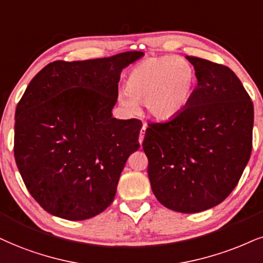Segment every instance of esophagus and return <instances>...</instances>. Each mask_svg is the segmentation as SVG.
<instances>
[{"label":"esophagus","mask_w":263,"mask_h":263,"mask_svg":"<svg viewBox=\"0 0 263 263\" xmlns=\"http://www.w3.org/2000/svg\"><path fill=\"white\" fill-rule=\"evenodd\" d=\"M146 128H147L146 124H142L140 135H139V142H140V144H142V141H144V135H145V132H146Z\"/></svg>","instance_id":"1"}]
</instances>
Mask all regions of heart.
<instances>
[{
	"label": "heart",
	"instance_id": "1",
	"mask_svg": "<svg viewBox=\"0 0 263 263\" xmlns=\"http://www.w3.org/2000/svg\"><path fill=\"white\" fill-rule=\"evenodd\" d=\"M196 85L197 73L186 60L151 57L132 68L125 79V90L118 93V102L129 115H135L138 102H144L152 117L170 121L186 108Z\"/></svg>",
	"mask_w": 263,
	"mask_h": 263
}]
</instances>
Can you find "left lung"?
I'll return each instance as SVG.
<instances>
[{
	"instance_id": "left-lung-1",
	"label": "left lung",
	"mask_w": 263,
	"mask_h": 263,
	"mask_svg": "<svg viewBox=\"0 0 263 263\" xmlns=\"http://www.w3.org/2000/svg\"><path fill=\"white\" fill-rule=\"evenodd\" d=\"M197 86L176 118L151 123L142 148L156 199L167 209L196 213L232 193L250 160L254 105L228 67L186 56Z\"/></svg>"
}]
</instances>
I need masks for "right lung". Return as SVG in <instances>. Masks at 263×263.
Segmentation results:
<instances>
[{
	"label": "right lung",
	"mask_w": 263,
	"mask_h": 263,
	"mask_svg": "<svg viewBox=\"0 0 263 263\" xmlns=\"http://www.w3.org/2000/svg\"><path fill=\"white\" fill-rule=\"evenodd\" d=\"M144 52L47 64L15 109L14 157L31 196L69 221L112 203L125 162L138 151L141 122L113 118L125 67Z\"/></svg>",
	"instance_id": "right-lung-1"
}]
</instances>
